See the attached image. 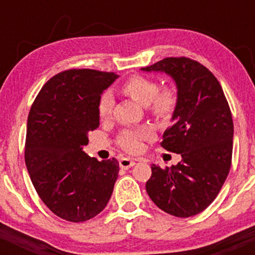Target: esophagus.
<instances>
[{
    "label": "esophagus",
    "instance_id": "esophagus-1",
    "mask_svg": "<svg viewBox=\"0 0 255 255\" xmlns=\"http://www.w3.org/2000/svg\"><path fill=\"white\" fill-rule=\"evenodd\" d=\"M119 163H120V166H121L122 169H128L135 164V160L130 159V158H127V157H122L121 159L119 160Z\"/></svg>",
    "mask_w": 255,
    "mask_h": 255
}]
</instances>
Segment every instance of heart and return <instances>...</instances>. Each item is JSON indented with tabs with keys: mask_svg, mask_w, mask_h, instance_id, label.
<instances>
[{
	"mask_svg": "<svg viewBox=\"0 0 255 255\" xmlns=\"http://www.w3.org/2000/svg\"><path fill=\"white\" fill-rule=\"evenodd\" d=\"M121 91L139 104L146 105L151 115L157 119L169 118L176 109L177 92L175 89L171 86L159 87L158 81L145 75H131L121 85ZM113 108V96L109 92L102 93L97 105L99 119H109ZM151 136V130L147 128H130L120 134L118 142L120 147L125 151L134 153L140 151L142 141L150 139Z\"/></svg>",
	"mask_w": 255,
	"mask_h": 255,
	"instance_id": "heart-1",
	"label": "heart"
}]
</instances>
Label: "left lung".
Here are the masks:
<instances>
[{
  "mask_svg": "<svg viewBox=\"0 0 255 255\" xmlns=\"http://www.w3.org/2000/svg\"><path fill=\"white\" fill-rule=\"evenodd\" d=\"M141 69L165 72L176 83V109L160 145L182 156L171 168L152 164L146 192L169 215L192 217L215 200L229 174L234 136L229 104L217 78L192 58L165 57Z\"/></svg>",
  "mask_w": 255,
  "mask_h": 255,
  "instance_id": "left-lung-1",
  "label": "left lung"
}]
</instances>
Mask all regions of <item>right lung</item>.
Masks as SVG:
<instances>
[{
	"mask_svg": "<svg viewBox=\"0 0 255 255\" xmlns=\"http://www.w3.org/2000/svg\"><path fill=\"white\" fill-rule=\"evenodd\" d=\"M116 78L95 69L63 71L46 81L28 113L26 166L43 203L64 221H89L113 194L118 159L99 162L83 147L99 127V97Z\"/></svg>",
	"mask_w": 255,
	"mask_h": 255,
	"instance_id": "1",
	"label": "right lung"
}]
</instances>
